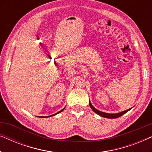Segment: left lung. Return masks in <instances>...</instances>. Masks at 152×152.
<instances>
[{
	"mask_svg": "<svg viewBox=\"0 0 152 152\" xmlns=\"http://www.w3.org/2000/svg\"><path fill=\"white\" fill-rule=\"evenodd\" d=\"M89 106H90L91 109H92L95 113H97V115H100V116H102V117L106 118H110V119H113V118H119V117H120V116H122V115H124V113H126V112H128L129 110H131L133 108V107H132L131 109H129L127 110H125V111L120 112V113H104V112L100 111H99V110H97V109H95V108L92 105V104H91L90 100H89Z\"/></svg>",
	"mask_w": 152,
	"mask_h": 152,
	"instance_id": "left-lung-1",
	"label": "left lung"
}]
</instances>
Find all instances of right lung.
Listing matches in <instances>:
<instances>
[{
    "mask_svg": "<svg viewBox=\"0 0 152 152\" xmlns=\"http://www.w3.org/2000/svg\"><path fill=\"white\" fill-rule=\"evenodd\" d=\"M64 109H65V108H64V109H62V110H61V111H59V112H57V113H55V114H53V115H49V116H38V117H39V118H48V117H51V116H54V115H57V114H58V113H61V112H62V111H64Z\"/></svg>",
    "mask_w": 152,
    "mask_h": 152,
    "instance_id": "right-lung-1",
    "label": "right lung"
}]
</instances>
